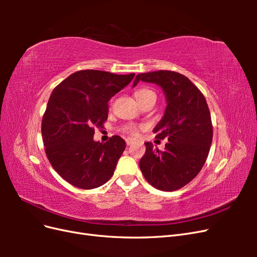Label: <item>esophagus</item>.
I'll use <instances>...</instances> for the list:
<instances>
[{"label": "esophagus", "mask_w": 257, "mask_h": 257, "mask_svg": "<svg viewBox=\"0 0 257 257\" xmlns=\"http://www.w3.org/2000/svg\"><path fill=\"white\" fill-rule=\"evenodd\" d=\"M125 142H126V145H127V146H130V145H132V144H133V139H131V138H127Z\"/></svg>", "instance_id": "esophagus-1"}]
</instances>
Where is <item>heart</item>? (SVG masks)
Instances as JSON below:
<instances>
[{
	"label": "heart",
	"mask_w": 257,
	"mask_h": 257,
	"mask_svg": "<svg viewBox=\"0 0 257 257\" xmlns=\"http://www.w3.org/2000/svg\"><path fill=\"white\" fill-rule=\"evenodd\" d=\"M151 95H154V93L149 89H139L135 92V96L139 102V104H141L147 97H149ZM122 130L124 133L130 134L132 136H136L138 133V127L136 125H133V124H127V125L123 126Z\"/></svg>",
	"instance_id": "b5f03b06"
}]
</instances>
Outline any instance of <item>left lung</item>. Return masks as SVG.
Instances as JSON below:
<instances>
[{
  "instance_id": "1",
  "label": "left lung",
  "mask_w": 257,
  "mask_h": 257,
  "mask_svg": "<svg viewBox=\"0 0 257 257\" xmlns=\"http://www.w3.org/2000/svg\"><path fill=\"white\" fill-rule=\"evenodd\" d=\"M157 83L164 90L167 106L154 127L155 138L168 139L165 150L145 143L146 153L139 167L155 189L173 192L183 188L203 168L212 143L213 127L206 98L188 77L173 71L136 76L138 81Z\"/></svg>"
}]
</instances>
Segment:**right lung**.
Wrapping results in <instances>:
<instances>
[{
    "label": "right lung",
    "mask_w": 257,
    "mask_h": 257,
    "mask_svg": "<svg viewBox=\"0 0 257 257\" xmlns=\"http://www.w3.org/2000/svg\"><path fill=\"white\" fill-rule=\"evenodd\" d=\"M134 76L84 69L53 89L42 120L45 152L53 169L76 188L95 189L112 177L126 144L116 135L102 144L93 135L108 118L109 99Z\"/></svg>",
    "instance_id": "1"
}]
</instances>
